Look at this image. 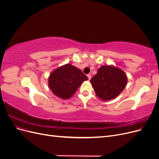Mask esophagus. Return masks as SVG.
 <instances>
[{
	"label": "esophagus",
	"mask_w": 159,
	"mask_h": 159,
	"mask_svg": "<svg viewBox=\"0 0 159 159\" xmlns=\"http://www.w3.org/2000/svg\"><path fill=\"white\" fill-rule=\"evenodd\" d=\"M87 76H88V79H89V80L91 78V75H90V74H88L87 75Z\"/></svg>",
	"instance_id": "1"
}]
</instances>
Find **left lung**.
<instances>
[{"mask_svg": "<svg viewBox=\"0 0 159 159\" xmlns=\"http://www.w3.org/2000/svg\"><path fill=\"white\" fill-rule=\"evenodd\" d=\"M90 81L96 95L106 101L115 98L121 93L127 83V78L125 72L117 67L103 66Z\"/></svg>", "mask_w": 159, "mask_h": 159, "instance_id": "obj_1", "label": "left lung"}]
</instances>
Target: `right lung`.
I'll use <instances>...</instances> for the list:
<instances>
[{
    "mask_svg": "<svg viewBox=\"0 0 159 159\" xmlns=\"http://www.w3.org/2000/svg\"><path fill=\"white\" fill-rule=\"evenodd\" d=\"M88 80V77L80 69L68 64L52 72L48 85L54 95L66 99L70 98L81 84Z\"/></svg>",
    "mask_w": 159,
    "mask_h": 159,
    "instance_id": "add662e5",
    "label": "right lung"
}]
</instances>
